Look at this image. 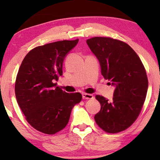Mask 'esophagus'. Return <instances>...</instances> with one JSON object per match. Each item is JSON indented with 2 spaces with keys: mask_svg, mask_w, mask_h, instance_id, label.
Masks as SVG:
<instances>
[{
  "mask_svg": "<svg viewBox=\"0 0 160 160\" xmlns=\"http://www.w3.org/2000/svg\"><path fill=\"white\" fill-rule=\"evenodd\" d=\"M82 98L83 99H93L94 97L92 94H88V93H83L82 94Z\"/></svg>",
  "mask_w": 160,
  "mask_h": 160,
  "instance_id": "esophagus-1",
  "label": "esophagus"
}]
</instances>
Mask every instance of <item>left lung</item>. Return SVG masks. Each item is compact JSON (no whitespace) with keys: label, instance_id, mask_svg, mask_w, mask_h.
<instances>
[{"label":"left lung","instance_id":"1","mask_svg":"<svg viewBox=\"0 0 160 160\" xmlns=\"http://www.w3.org/2000/svg\"><path fill=\"white\" fill-rule=\"evenodd\" d=\"M87 44L98 58L103 76L116 86L112 101L95 96L101 104L94 116L96 123L109 133L125 131L138 117L147 95L145 67L135 51L121 40L95 37Z\"/></svg>","mask_w":160,"mask_h":160}]
</instances>
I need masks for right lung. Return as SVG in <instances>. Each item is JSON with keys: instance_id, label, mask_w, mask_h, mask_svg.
I'll list each match as a JSON object with an SVG mask.
<instances>
[{"instance_id": "1", "label": "right lung", "mask_w": 160, "mask_h": 160, "mask_svg": "<svg viewBox=\"0 0 160 160\" xmlns=\"http://www.w3.org/2000/svg\"><path fill=\"white\" fill-rule=\"evenodd\" d=\"M78 40H63L34 48L19 68L15 84L19 107L28 122L37 131L53 135L68 123L70 113L82 100L79 92L67 93L55 88L63 73L65 56Z\"/></svg>"}]
</instances>
